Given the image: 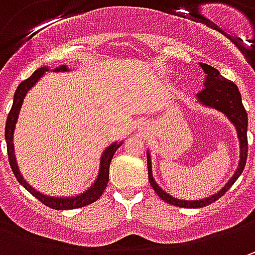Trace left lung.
Returning <instances> with one entry per match:
<instances>
[{"instance_id":"obj_1","label":"left lung","mask_w":255,"mask_h":255,"mask_svg":"<svg viewBox=\"0 0 255 255\" xmlns=\"http://www.w3.org/2000/svg\"><path fill=\"white\" fill-rule=\"evenodd\" d=\"M203 72L206 74V79L203 84V89L196 95V101L200 103L201 106L209 108V109H216L217 112L223 113L234 126L236 133H237V139L240 144V159H239V166L234 171V174L230 177V180L224 184V187H221L220 190L214 194H211L209 197H203L199 200H181L177 197H173L167 191H164L156 183L153 177V167H152V156L150 152L147 150V173H149V181L153 190L157 193V196L163 201L177 206V207H186V209H200L207 204H211L213 201L220 199L221 196L226 191L230 189L234 184V181L240 177V174L244 170V166L247 162V126H249V118L247 112L243 106L241 102V95L239 88L236 85L230 82L229 79H226L224 76H221L220 72L207 64H199Z\"/></svg>"}]
</instances>
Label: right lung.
Segmentation results:
<instances>
[{
    "label": "right lung",
    "mask_w": 255,
    "mask_h": 255,
    "mask_svg": "<svg viewBox=\"0 0 255 255\" xmlns=\"http://www.w3.org/2000/svg\"><path fill=\"white\" fill-rule=\"evenodd\" d=\"M51 68H48L46 65L41 66L35 71L34 74L31 75L28 79H25L24 82L18 85L16 91L14 93V102H12V108L11 112L8 115L6 119V125H5V142H6V150H8V157H9V164L11 169L14 171L16 180L19 181L24 186L26 190L29 191L34 197H36L38 200H41L45 206L55 209V210H71V209H79L88 206L93 201H96L101 196H102L103 190L108 186L109 181V164L112 162V157L115 152L122 146L123 140H116V142L111 143L101 154L99 159V170L96 174V179L93 180V183L86 189V190L81 191L79 194L75 196H46L41 191L35 190L34 187L25 180L24 176L21 174L18 163H16V157H15V146H14V133L16 123H18V118H19V112L22 108L25 96L28 95V92L34 88L35 85L39 82V79L44 76L46 72H49ZM71 69L66 65H59L55 69H52V72H69Z\"/></svg>",
    "instance_id": "add662e5"
}]
</instances>
